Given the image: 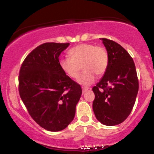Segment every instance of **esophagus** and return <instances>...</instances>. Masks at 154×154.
Here are the masks:
<instances>
[{
	"label": "esophagus",
	"instance_id": "obj_1",
	"mask_svg": "<svg viewBox=\"0 0 154 154\" xmlns=\"http://www.w3.org/2000/svg\"><path fill=\"white\" fill-rule=\"evenodd\" d=\"M82 92H83V93H85V92L86 91H88V87H82Z\"/></svg>",
	"mask_w": 154,
	"mask_h": 154
}]
</instances>
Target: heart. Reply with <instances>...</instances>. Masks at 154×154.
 Returning a JSON list of instances; mask_svg holds the SVG:
<instances>
[{
	"mask_svg": "<svg viewBox=\"0 0 154 154\" xmlns=\"http://www.w3.org/2000/svg\"><path fill=\"white\" fill-rule=\"evenodd\" d=\"M70 58H63L59 61L61 70L69 77L77 78L82 67L84 72L77 82L85 86L91 85L96 75H103L107 70L109 59L106 49L100 45L83 43L72 48L68 52Z\"/></svg>",
	"mask_w": 154,
	"mask_h": 154,
	"instance_id": "b5f03b06",
	"label": "heart"
}]
</instances>
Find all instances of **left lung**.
I'll return each mask as SVG.
<instances>
[{"mask_svg":"<svg viewBox=\"0 0 154 154\" xmlns=\"http://www.w3.org/2000/svg\"><path fill=\"white\" fill-rule=\"evenodd\" d=\"M109 54V66L103 78L93 88V109L103 125L123 122L135 104L139 83L133 59L122 46L113 40L100 38Z\"/></svg>","mask_w":154,"mask_h":154,"instance_id":"1","label":"left lung"}]
</instances>
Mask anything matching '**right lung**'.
Masks as SVG:
<instances>
[{
  "instance_id": "right-lung-1",
  "label": "right lung",
  "mask_w": 154,
  "mask_h": 154,
  "mask_svg": "<svg viewBox=\"0 0 154 154\" xmlns=\"http://www.w3.org/2000/svg\"><path fill=\"white\" fill-rule=\"evenodd\" d=\"M69 45H40L27 55L19 70V95L31 117L48 131L62 130L72 122L82 95L80 85L59 66V55Z\"/></svg>"
}]
</instances>
